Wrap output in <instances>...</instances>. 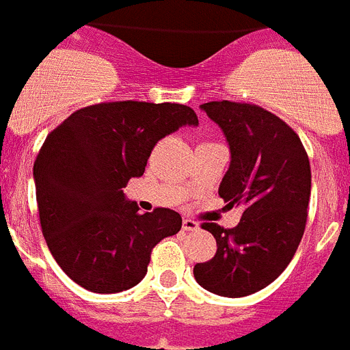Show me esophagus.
Returning <instances> with one entry per match:
<instances>
[{"mask_svg":"<svg viewBox=\"0 0 350 350\" xmlns=\"http://www.w3.org/2000/svg\"><path fill=\"white\" fill-rule=\"evenodd\" d=\"M183 229H184V231H197V229H200V226H198V222H195V220L184 219L183 220Z\"/></svg>","mask_w":350,"mask_h":350,"instance_id":"34e87169","label":"esophagus"}]
</instances>
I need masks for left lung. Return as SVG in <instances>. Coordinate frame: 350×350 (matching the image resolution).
<instances>
[{"instance_id": "1", "label": "left lung", "mask_w": 350, "mask_h": 350, "mask_svg": "<svg viewBox=\"0 0 350 350\" xmlns=\"http://www.w3.org/2000/svg\"><path fill=\"white\" fill-rule=\"evenodd\" d=\"M200 108L228 141L231 162L219 195L228 208H242V219L231 229L202 224L217 253L193 275L209 293L240 298L275 282L295 256L307 222L311 166L300 137L275 113L231 100Z\"/></svg>"}]
</instances>
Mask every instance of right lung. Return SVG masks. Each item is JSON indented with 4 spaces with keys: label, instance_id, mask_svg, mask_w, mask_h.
<instances>
[{
    "label": "right lung",
    "instance_id": "add662e5",
    "mask_svg": "<svg viewBox=\"0 0 350 350\" xmlns=\"http://www.w3.org/2000/svg\"><path fill=\"white\" fill-rule=\"evenodd\" d=\"M183 126H198L189 106L117 100L81 108L50 131L33 162L39 220L75 284L100 295L130 289L153 247L180 231L177 211L139 213L122 188L144 173L162 137Z\"/></svg>",
    "mask_w": 350,
    "mask_h": 350
}]
</instances>
